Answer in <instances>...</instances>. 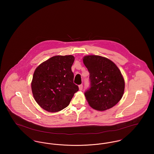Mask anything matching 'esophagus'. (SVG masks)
Here are the masks:
<instances>
[{
    "mask_svg": "<svg viewBox=\"0 0 154 154\" xmlns=\"http://www.w3.org/2000/svg\"><path fill=\"white\" fill-rule=\"evenodd\" d=\"M82 88H83V85H82V84L79 85V89L80 91H82Z\"/></svg>",
    "mask_w": 154,
    "mask_h": 154,
    "instance_id": "esophagus-1",
    "label": "esophagus"
}]
</instances>
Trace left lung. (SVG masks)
I'll return each instance as SVG.
<instances>
[{"label": "left lung", "mask_w": 154, "mask_h": 154, "mask_svg": "<svg viewBox=\"0 0 154 154\" xmlns=\"http://www.w3.org/2000/svg\"><path fill=\"white\" fill-rule=\"evenodd\" d=\"M83 62L89 73L91 85L85 92L89 105L98 111L112 108L124 94L125 83L120 70L110 59L100 56H85Z\"/></svg>", "instance_id": "obj_1"}]
</instances>
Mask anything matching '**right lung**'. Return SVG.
Masks as SVG:
<instances>
[{
  "label": "right lung",
  "instance_id": "add662e5",
  "mask_svg": "<svg viewBox=\"0 0 154 154\" xmlns=\"http://www.w3.org/2000/svg\"><path fill=\"white\" fill-rule=\"evenodd\" d=\"M72 55L55 56L38 66L31 82L33 97L44 110L55 112L67 107L78 90L73 83Z\"/></svg>",
  "mask_w": 154,
  "mask_h": 154
}]
</instances>
